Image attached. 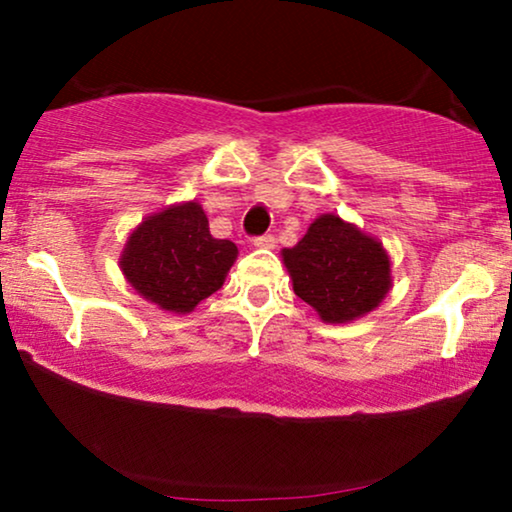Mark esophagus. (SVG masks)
<instances>
[{"mask_svg": "<svg viewBox=\"0 0 512 512\" xmlns=\"http://www.w3.org/2000/svg\"><path fill=\"white\" fill-rule=\"evenodd\" d=\"M254 247H258V249H275V247H277L275 235L265 233V235H258V237H254Z\"/></svg>", "mask_w": 512, "mask_h": 512, "instance_id": "esophagus-1", "label": "esophagus"}]
</instances>
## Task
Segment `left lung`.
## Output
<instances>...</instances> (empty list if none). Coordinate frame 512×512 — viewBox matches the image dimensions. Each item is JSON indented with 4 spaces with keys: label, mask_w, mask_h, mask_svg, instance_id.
I'll use <instances>...</instances> for the list:
<instances>
[{
    "label": "left lung",
    "mask_w": 512,
    "mask_h": 512,
    "mask_svg": "<svg viewBox=\"0 0 512 512\" xmlns=\"http://www.w3.org/2000/svg\"><path fill=\"white\" fill-rule=\"evenodd\" d=\"M282 256L296 296L326 324H345L375 310L391 286L382 244L335 214L319 216Z\"/></svg>",
    "instance_id": "1"
}]
</instances>
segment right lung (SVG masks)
I'll return each instance as SVG.
<instances>
[{"mask_svg":"<svg viewBox=\"0 0 512 512\" xmlns=\"http://www.w3.org/2000/svg\"><path fill=\"white\" fill-rule=\"evenodd\" d=\"M237 247L216 240L198 202L167 207L142 221L125 244L121 268L139 296L167 312H191L219 291Z\"/></svg>","mask_w":512,"mask_h":512,"instance_id":"right-lung-1","label":"right lung"}]
</instances>
